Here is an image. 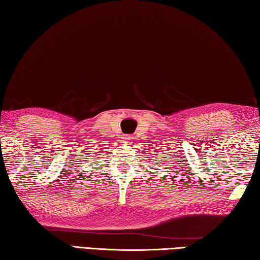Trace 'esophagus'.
I'll return each mask as SVG.
<instances>
[{
  "instance_id": "esophagus-1",
  "label": "esophagus",
  "mask_w": 260,
  "mask_h": 260,
  "mask_svg": "<svg viewBox=\"0 0 260 260\" xmlns=\"http://www.w3.org/2000/svg\"><path fill=\"white\" fill-rule=\"evenodd\" d=\"M123 140H124V143L126 144V145H131V143L134 142V138L131 137V136H125V137L123 138Z\"/></svg>"
}]
</instances>
